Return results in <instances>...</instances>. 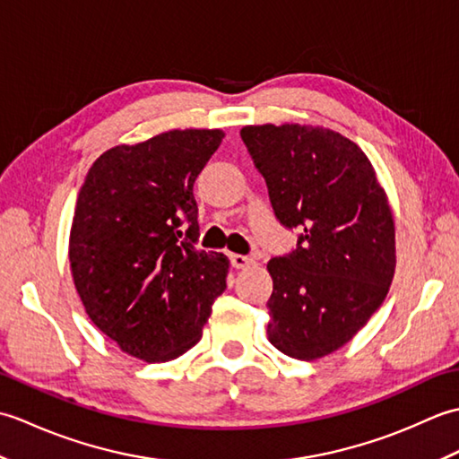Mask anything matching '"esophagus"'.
Here are the masks:
<instances>
[{"mask_svg": "<svg viewBox=\"0 0 459 459\" xmlns=\"http://www.w3.org/2000/svg\"><path fill=\"white\" fill-rule=\"evenodd\" d=\"M230 264L235 266L237 270H245V268L255 264V260L248 258V256H242V255H230Z\"/></svg>", "mask_w": 459, "mask_h": 459, "instance_id": "obj_1", "label": "esophagus"}]
</instances>
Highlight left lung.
<instances>
[{
  "mask_svg": "<svg viewBox=\"0 0 459 459\" xmlns=\"http://www.w3.org/2000/svg\"><path fill=\"white\" fill-rule=\"evenodd\" d=\"M240 138L276 219L299 230L296 248L268 262V341L299 360L333 353L380 307L394 276L386 193L363 150L333 130L264 124Z\"/></svg>",
  "mask_w": 459,
  "mask_h": 459,
  "instance_id": "8db88e82",
  "label": "left lung"
}]
</instances>
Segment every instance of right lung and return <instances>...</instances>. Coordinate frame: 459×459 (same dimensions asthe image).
Returning <instances> with one entry per match:
<instances>
[{
    "label": "right lung",
    "instance_id": "obj_1",
    "mask_svg": "<svg viewBox=\"0 0 459 459\" xmlns=\"http://www.w3.org/2000/svg\"><path fill=\"white\" fill-rule=\"evenodd\" d=\"M221 130H171L104 152L86 175L68 260L86 314L104 335L148 363L199 343L227 288L229 258L197 250L193 195Z\"/></svg>",
    "mask_w": 459,
    "mask_h": 459
}]
</instances>
